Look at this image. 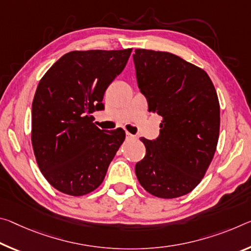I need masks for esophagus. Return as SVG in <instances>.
I'll use <instances>...</instances> for the list:
<instances>
[{"instance_id": "1", "label": "esophagus", "mask_w": 251, "mask_h": 251, "mask_svg": "<svg viewBox=\"0 0 251 251\" xmlns=\"http://www.w3.org/2000/svg\"><path fill=\"white\" fill-rule=\"evenodd\" d=\"M126 138H127V140H136V136H135V135H133V134L128 133V132H126Z\"/></svg>"}]
</instances>
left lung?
<instances>
[{
  "label": "left lung",
  "mask_w": 251,
  "mask_h": 251,
  "mask_svg": "<svg viewBox=\"0 0 251 251\" xmlns=\"http://www.w3.org/2000/svg\"><path fill=\"white\" fill-rule=\"evenodd\" d=\"M149 111L163 117L156 140L142 138L146 155L135 173L147 192L174 199L200 183L216 152L220 105L211 79L177 55L145 49L133 54Z\"/></svg>",
  "instance_id": "8db88e82"
}]
</instances>
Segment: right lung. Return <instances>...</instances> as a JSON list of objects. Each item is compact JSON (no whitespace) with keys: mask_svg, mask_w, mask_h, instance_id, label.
<instances>
[{"mask_svg":"<svg viewBox=\"0 0 251 251\" xmlns=\"http://www.w3.org/2000/svg\"><path fill=\"white\" fill-rule=\"evenodd\" d=\"M132 49L71 51L40 80L32 102L31 141L43 176L69 196L90 193L104 181L125 130L99 129L91 113L124 70Z\"/></svg>","mask_w":251,"mask_h":251,"instance_id":"obj_1","label":"right lung"}]
</instances>
